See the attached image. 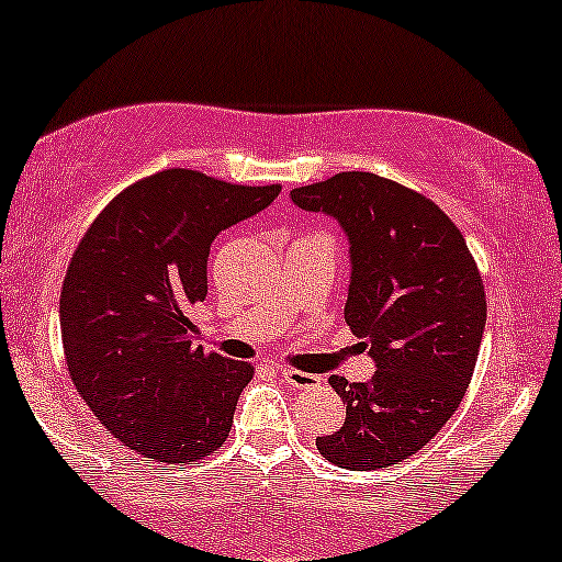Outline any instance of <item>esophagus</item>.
<instances>
[{
  "label": "esophagus",
  "mask_w": 562,
  "mask_h": 562,
  "mask_svg": "<svg viewBox=\"0 0 562 562\" xmlns=\"http://www.w3.org/2000/svg\"><path fill=\"white\" fill-rule=\"evenodd\" d=\"M277 373L282 375L285 384H291L293 390H312V386L319 384V375L314 373H304V371H295V368H277Z\"/></svg>",
  "instance_id": "1"
}]
</instances>
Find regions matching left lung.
Listing matches in <instances>:
<instances>
[{
	"label": "left lung",
	"instance_id": "left-lung-1",
	"mask_svg": "<svg viewBox=\"0 0 562 562\" xmlns=\"http://www.w3.org/2000/svg\"><path fill=\"white\" fill-rule=\"evenodd\" d=\"M291 196L349 234L344 317L379 368L368 384L330 375L347 422L317 451L341 470H384L422 451L464 400L488 312L483 277L446 211L403 183L349 170Z\"/></svg>",
	"mask_w": 562,
	"mask_h": 562
}]
</instances>
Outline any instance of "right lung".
Returning <instances> with one entry per match:
<instances>
[{
    "mask_svg": "<svg viewBox=\"0 0 562 562\" xmlns=\"http://www.w3.org/2000/svg\"><path fill=\"white\" fill-rule=\"evenodd\" d=\"M280 189L159 170L122 189L74 250L60 291L66 368L103 429L146 461L187 467L229 437L256 368L194 347L189 310L207 295L215 234Z\"/></svg>",
    "mask_w": 562,
    "mask_h": 562,
    "instance_id": "add662e5",
    "label": "right lung"
}]
</instances>
